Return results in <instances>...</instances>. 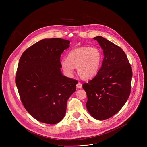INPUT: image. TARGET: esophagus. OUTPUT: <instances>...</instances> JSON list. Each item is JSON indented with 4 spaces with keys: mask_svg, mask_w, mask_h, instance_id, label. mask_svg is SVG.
Here are the masks:
<instances>
[{
    "mask_svg": "<svg viewBox=\"0 0 147 147\" xmlns=\"http://www.w3.org/2000/svg\"><path fill=\"white\" fill-rule=\"evenodd\" d=\"M77 87L78 88H82V84L80 82H78L77 84Z\"/></svg>",
    "mask_w": 147,
    "mask_h": 147,
    "instance_id": "1",
    "label": "esophagus"
}]
</instances>
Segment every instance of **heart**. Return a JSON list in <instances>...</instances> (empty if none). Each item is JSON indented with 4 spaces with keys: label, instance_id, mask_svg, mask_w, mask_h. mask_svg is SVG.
<instances>
[{
    "label": "heart",
    "instance_id": "b5f03b06",
    "mask_svg": "<svg viewBox=\"0 0 147 147\" xmlns=\"http://www.w3.org/2000/svg\"><path fill=\"white\" fill-rule=\"evenodd\" d=\"M103 55L96 47H80L70 51L67 59L61 61V66L68 76L73 75L74 68H77L78 75L83 79L94 77L99 70Z\"/></svg>",
    "mask_w": 147,
    "mask_h": 147
}]
</instances>
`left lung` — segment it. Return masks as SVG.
Segmentation results:
<instances>
[{
	"mask_svg": "<svg viewBox=\"0 0 147 147\" xmlns=\"http://www.w3.org/2000/svg\"><path fill=\"white\" fill-rule=\"evenodd\" d=\"M103 50L101 67L95 77L82 88L87 94L86 107L91 115L99 120L116 114L131 92L132 69L125 52L102 36L94 38Z\"/></svg>",
	"mask_w": 147,
	"mask_h": 147,
	"instance_id": "obj_1",
	"label": "left lung"
}]
</instances>
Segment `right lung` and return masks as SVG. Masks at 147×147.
I'll list each match as a JSON object with an SVG mask.
<instances>
[{"mask_svg":"<svg viewBox=\"0 0 147 147\" xmlns=\"http://www.w3.org/2000/svg\"><path fill=\"white\" fill-rule=\"evenodd\" d=\"M70 41L40 40L21 56L16 84L24 107L36 120L55 124L63 119L67 102L76 90V80L62 75L60 56Z\"/></svg>","mask_w":147,"mask_h":147,"instance_id":"1","label":"right lung"}]
</instances>
